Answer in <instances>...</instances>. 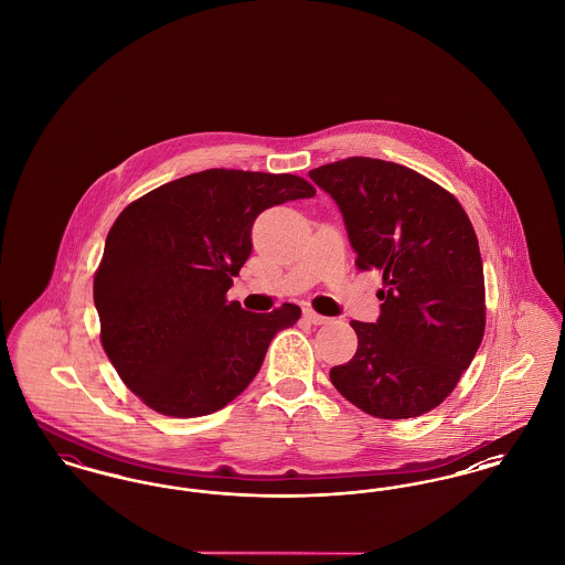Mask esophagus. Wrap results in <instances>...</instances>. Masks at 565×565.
I'll use <instances>...</instances> for the list:
<instances>
[{"label":"esophagus","mask_w":565,"mask_h":565,"mask_svg":"<svg viewBox=\"0 0 565 565\" xmlns=\"http://www.w3.org/2000/svg\"><path fill=\"white\" fill-rule=\"evenodd\" d=\"M302 318H305V320H307L309 323H316V326L328 323V318H326V316H320V313H318V311H313L311 307L302 309Z\"/></svg>","instance_id":"obj_1"}]
</instances>
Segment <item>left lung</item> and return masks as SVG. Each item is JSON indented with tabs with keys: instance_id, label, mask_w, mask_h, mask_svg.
<instances>
[{
	"instance_id": "obj_1",
	"label": "left lung",
	"mask_w": 565,
	"mask_h": 565,
	"mask_svg": "<svg viewBox=\"0 0 565 565\" xmlns=\"http://www.w3.org/2000/svg\"><path fill=\"white\" fill-rule=\"evenodd\" d=\"M328 192L358 254L383 273L375 323L351 322L358 351L332 385L379 419L443 403L483 341V260L456 196L398 162L351 157L309 171Z\"/></svg>"
}]
</instances>
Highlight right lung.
Segmentation results:
<instances>
[{
  "label": "right lung",
  "instance_id": "1",
  "mask_svg": "<svg viewBox=\"0 0 565 565\" xmlns=\"http://www.w3.org/2000/svg\"><path fill=\"white\" fill-rule=\"evenodd\" d=\"M313 194L290 173L207 169L116 217L93 298L102 345L137 398L169 417H201L252 383L273 337L295 326L300 309L284 302L252 313L226 292L252 254L254 220Z\"/></svg>",
  "mask_w": 565,
  "mask_h": 565
}]
</instances>
